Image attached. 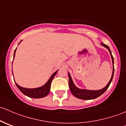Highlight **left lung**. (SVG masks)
I'll list each match as a JSON object with an SVG mask.
<instances>
[{"label":"left lung","instance_id":"1","mask_svg":"<svg viewBox=\"0 0 126 126\" xmlns=\"http://www.w3.org/2000/svg\"><path fill=\"white\" fill-rule=\"evenodd\" d=\"M101 46H104V47L107 48L108 49V50L110 52V55H111V61H112L113 63V72L112 74H111V77L110 78V81L109 82V83H107L106 86L105 87L101 89V90H86V89H81L79 88L75 85V84L74 83L73 80H72V78H71V76L70 74L68 72V77H69V89L71 90V92L72 93V94L76 97L77 98L80 99H83V100H90V99H96L97 97H98L99 96H100L101 95H102L105 91L108 89L109 86H110V83H111V81H112L113 77V74H114V60L112 54H111V50H110V48L108 46H107L106 44H104V43H101Z\"/></svg>","mask_w":126,"mask_h":126}]
</instances>
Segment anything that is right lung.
Listing matches in <instances>:
<instances>
[{
  "label": "right lung",
  "mask_w": 126,
  "mask_h": 126,
  "mask_svg": "<svg viewBox=\"0 0 126 126\" xmlns=\"http://www.w3.org/2000/svg\"><path fill=\"white\" fill-rule=\"evenodd\" d=\"M21 41H21L20 43H21ZM16 50V49L15 50V53H14V55H13V59L15 57ZM12 64H13V62H12ZM58 71V70H57L55 72H54V73L52 74V76H50V78L49 79L47 82L45 84L43 85V86H41V87L35 88H24V87H21V86H19L16 82H15V83H16L17 87L18 88L19 90L24 95H25V96H28V97H31V98H36V99L42 98V97H45V96H46L49 93L52 81L53 79H54V77H55V76L56 75V74L57 73Z\"/></svg>",
  "instance_id": "1"
}]
</instances>
